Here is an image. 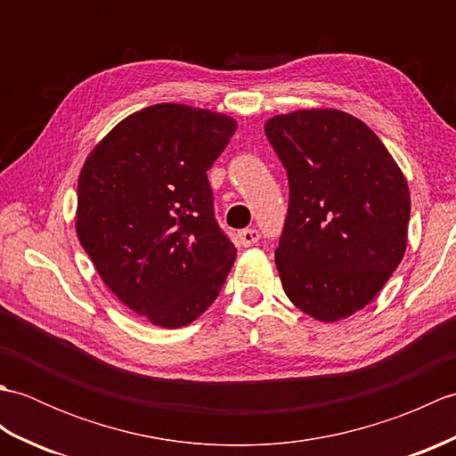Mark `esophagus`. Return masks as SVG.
<instances>
[{
	"label": "esophagus",
	"instance_id": "1",
	"mask_svg": "<svg viewBox=\"0 0 456 456\" xmlns=\"http://www.w3.org/2000/svg\"><path fill=\"white\" fill-rule=\"evenodd\" d=\"M237 239H239V245H243V247H253L255 243H258L260 233H258L256 229H243V231H239Z\"/></svg>",
	"mask_w": 456,
	"mask_h": 456
}]
</instances>
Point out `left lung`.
<instances>
[{
	"mask_svg": "<svg viewBox=\"0 0 456 456\" xmlns=\"http://www.w3.org/2000/svg\"><path fill=\"white\" fill-rule=\"evenodd\" d=\"M265 133L288 172L276 268L284 292L317 322L368 305L402 263L410 188L384 142L338 110L274 115Z\"/></svg>",
	"mask_w": 456,
	"mask_h": 456,
	"instance_id": "left-lung-1",
	"label": "left lung"
}]
</instances>
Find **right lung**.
I'll return each instance as SVG.
<instances>
[{"label":"right lung","mask_w":456,"mask_h":456,"mask_svg":"<svg viewBox=\"0 0 456 456\" xmlns=\"http://www.w3.org/2000/svg\"><path fill=\"white\" fill-rule=\"evenodd\" d=\"M235 131L229 115L157 103L115 125L84 162L76 233L111 292L152 325H190L235 263L208 180Z\"/></svg>","instance_id":"obj_1"}]
</instances>
